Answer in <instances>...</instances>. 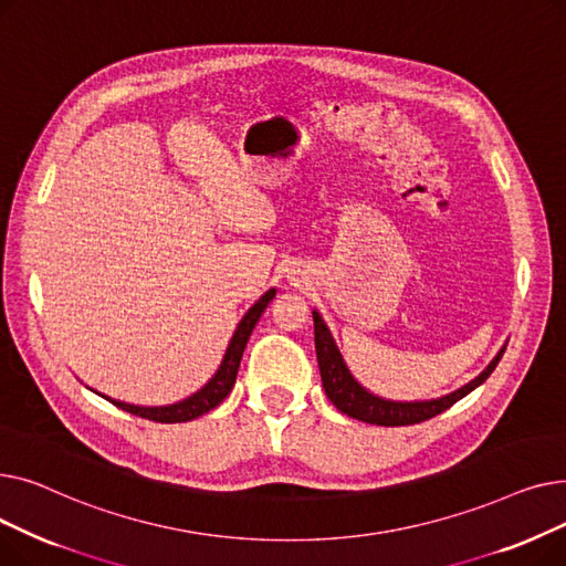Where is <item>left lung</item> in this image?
<instances>
[{
    "instance_id": "left-lung-1",
    "label": "left lung",
    "mask_w": 566,
    "mask_h": 566,
    "mask_svg": "<svg viewBox=\"0 0 566 566\" xmlns=\"http://www.w3.org/2000/svg\"><path fill=\"white\" fill-rule=\"evenodd\" d=\"M312 316H314L316 360H318L325 395H328V399L337 406V410L348 415V418H355V420L367 422V424H378V427H406V424H420L424 420L436 418V415L454 406L459 399L470 395L474 388H480V385L493 374V369L497 367L502 353H504V346H502L500 353L491 360V365L478 378L440 399L390 401V399H380V397L371 395L369 390L363 388L358 380L353 378V374L348 371L342 353L328 331V325L323 323L318 312H312Z\"/></svg>"
}]
</instances>
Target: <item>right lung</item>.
I'll return each instance as SVG.
<instances>
[{"label":"right lung","mask_w":566,"mask_h":566,"mask_svg":"<svg viewBox=\"0 0 566 566\" xmlns=\"http://www.w3.org/2000/svg\"><path fill=\"white\" fill-rule=\"evenodd\" d=\"M275 298V289L265 291L261 298L248 310V314L241 318V323H238V328L227 346V353L224 358L220 363V369L216 371V376L208 380L203 388L199 392H195L192 397L178 401V403H171V406H154V408H146V406H133V403H124V401H116V399H109L105 397L109 403H114L116 408H122L126 412H133L137 415V418H144V420H154V422H160V424H176V422H190L195 418H199V415L213 410L216 406H220L227 395L231 392L233 382H235V374H238V367H241V358H243V350L248 346V339L254 331L256 321L261 318L263 310L268 307V303H271Z\"/></svg>","instance_id":"right-lung-1"}]
</instances>
